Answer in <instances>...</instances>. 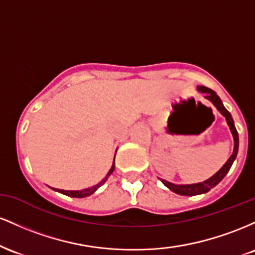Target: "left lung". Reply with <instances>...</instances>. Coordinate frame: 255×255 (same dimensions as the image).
<instances>
[{
	"mask_svg": "<svg viewBox=\"0 0 255 255\" xmlns=\"http://www.w3.org/2000/svg\"><path fill=\"white\" fill-rule=\"evenodd\" d=\"M198 90L200 91V92L205 93V98L209 99V101H211L212 103L215 104V107L217 108L219 113H221L222 115H223L224 118L227 119V122H228V125H229L231 133H233L234 142H235V145H234L233 154H231L229 159L227 160V163H225V164L222 166L221 169H219V171L217 172V174H215L212 177H210L209 180L204 181V182L194 183V184H172L170 182H166V181L162 180V182L164 183L165 186L168 187L169 189H170V191L176 193V194H180V195L203 194V193H207L210 191V189L213 188V187L217 186V184L221 182L222 180H223V177L225 176V175L228 174V171H229L231 165H233L234 160H235L236 156H238V151H239V134H238V130H236L235 125H234V120H233V118H231L230 113L224 108V105H223V103H222L221 98H219L218 96L216 95L215 91L209 89V87L198 86Z\"/></svg>",
	"mask_w": 255,
	"mask_h": 255,
	"instance_id": "obj_1",
	"label": "left lung"
}]
</instances>
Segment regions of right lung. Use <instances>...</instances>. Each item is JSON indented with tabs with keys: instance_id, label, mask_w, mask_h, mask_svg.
Masks as SVG:
<instances>
[{
	"instance_id": "obj_1",
	"label": "right lung",
	"mask_w": 255,
	"mask_h": 255,
	"mask_svg": "<svg viewBox=\"0 0 255 255\" xmlns=\"http://www.w3.org/2000/svg\"><path fill=\"white\" fill-rule=\"evenodd\" d=\"M114 168H115V162H114L113 166H111L110 171L108 172L107 177H105L104 180H102L101 182H99L98 184H96V186L91 187V188H86V189H84V191H63V189H57V192L62 193V194L68 195V197H73V198H85V197H89V195L93 194V193H95L96 191H97V189L99 188V187L102 186V184H104L105 181H107L108 176H109V175L111 174V172L114 171Z\"/></svg>"
}]
</instances>
